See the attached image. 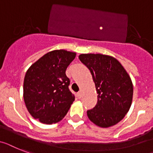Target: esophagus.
I'll use <instances>...</instances> for the list:
<instances>
[{
	"instance_id": "obj_1",
	"label": "esophagus",
	"mask_w": 153,
	"mask_h": 153,
	"mask_svg": "<svg viewBox=\"0 0 153 153\" xmlns=\"http://www.w3.org/2000/svg\"><path fill=\"white\" fill-rule=\"evenodd\" d=\"M82 92H78V98L81 99V98H82Z\"/></svg>"
}]
</instances>
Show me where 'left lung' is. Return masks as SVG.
Listing matches in <instances>:
<instances>
[{"label": "left lung", "instance_id": "obj_1", "mask_svg": "<svg viewBox=\"0 0 153 153\" xmlns=\"http://www.w3.org/2000/svg\"><path fill=\"white\" fill-rule=\"evenodd\" d=\"M90 71L97 92V103L87 111L88 119L100 128L120 122L130 109L133 85L129 74L116 58L100 53L79 56Z\"/></svg>", "mask_w": 153, "mask_h": 153}]
</instances>
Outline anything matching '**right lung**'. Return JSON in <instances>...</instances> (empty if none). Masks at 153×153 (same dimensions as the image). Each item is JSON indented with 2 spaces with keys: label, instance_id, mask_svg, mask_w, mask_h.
<instances>
[{
  "label": "right lung",
  "instance_id": "add662e5",
  "mask_svg": "<svg viewBox=\"0 0 153 153\" xmlns=\"http://www.w3.org/2000/svg\"><path fill=\"white\" fill-rule=\"evenodd\" d=\"M75 56L74 52L65 50L51 51L27 70L23 98L29 114L43 124L62 120L74 100L65 71Z\"/></svg>",
  "mask_w": 153,
  "mask_h": 153
}]
</instances>
